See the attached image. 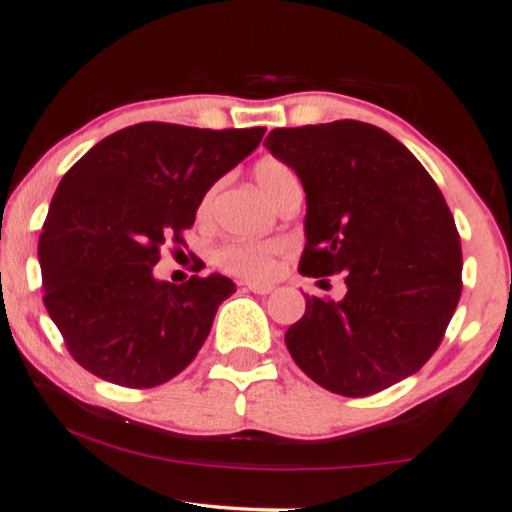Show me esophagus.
Wrapping results in <instances>:
<instances>
[{"mask_svg":"<svg viewBox=\"0 0 512 512\" xmlns=\"http://www.w3.org/2000/svg\"><path fill=\"white\" fill-rule=\"evenodd\" d=\"M243 290H248L253 294H271L273 285H269V283H243Z\"/></svg>","mask_w":512,"mask_h":512,"instance_id":"obj_1","label":"esophagus"}]
</instances>
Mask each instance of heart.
<instances>
[{"mask_svg":"<svg viewBox=\"0 0 512 512\" xmlns=\"http://www.w3.org/2000/svg\"><path fill=\"white\" fill-rule=\"evenodd\" d=\"M255 178L257 185L262 187V192L273 201L280 187L287 181H292L294 174L287 164L273 160V157H266V160H262L255 167ZM208 204H211V194L201 204V211H206ZM280 250H283L280 243H227V246H222L215 253V264L222 271L232 273V276L264 280L276 269V257L280 255Z\"/></svg>","mask_w":512,"mask_h":512,"instance_id":"heart-1","label":"heart"}]
</instances>
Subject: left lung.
Returning <instances> with one entry per match:
<instances>
[{"label":"left lung","mask_w":512,"mask_h":512,"mask_svg":"<svg viewBox=\"0 0 512 512\" xmlns=\"http://www.w3.org/2000/svg\"><path fill=\"white\" fill-rule=\"evenodd\" d=\"M264 146L306 192L304 276L343 273L345 297H306L285 345L301 371L343 397H369L420 371L462 294V246L441 190L385 129L359 120L273 129Z\"/></svg>","instance_id":"left-lung-1"}]
</instances>
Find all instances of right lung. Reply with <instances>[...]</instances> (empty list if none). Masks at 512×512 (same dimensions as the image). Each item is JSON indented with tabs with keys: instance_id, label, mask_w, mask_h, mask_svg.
Masks as SVG:
<instances>
[{
	"instance_id": "1",
	"label": "right lung",
	"mask_w": 512,
	"mask_h": 512,
	"mask_svg": "<svg viewBox=\"0 0 512 512\" xmlns=\"http://www.w3.org/2000/svg\"><path fill=\"white\" fill-rule=\"evenodd\" d=\"M266 127L139 122L92 146L57 185L39 236L43 304L83 369L122 387L178 376L236 292L211 273L176 285L153 266L213 183L259 146Z\"/></svg>"
}]
</instances>
